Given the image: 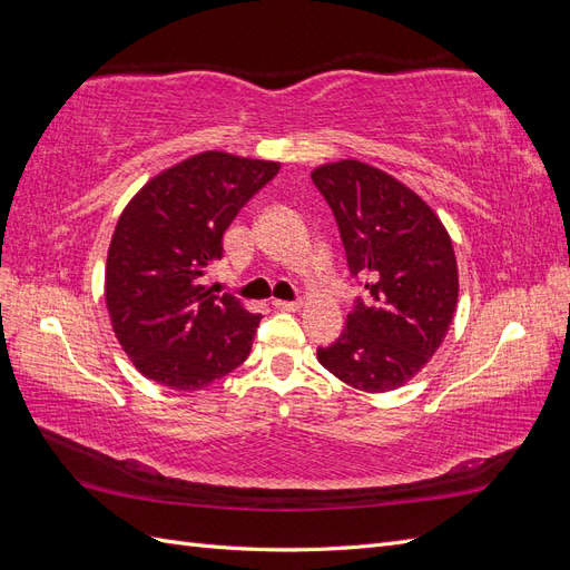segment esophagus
I'll list each match as a JSON object with an SVG mask.
<instances>
[{
    "instance_id": "1",
    "label": "esophagus",
    "mask_w": 570,
    "mask_h": 570,
    "mask_svg": "<svg viewBox=\"0 0 570 570\" xmlns=\"http://www.w3.org/2000/svg\"><path fill=\"white\" fill-rule=\"evenodd\" d=\"M273 306L278 308V312H299L302 302H283V299H275Z\"/></svg>"
}]
</instances>
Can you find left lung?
Segmentation results:
<instances>
[{
	"label": "left lung",
	"instance_id": "8db88e82",
	"mask_svg": "<svg viewBox=\"0 0 570 570\" xmlns=\"http://www.w3.org/2000/svg\"><path fill=\"white\" fill-rule=\"evenodd\" d=\"M312 180L333 209L350 273L368 289L318 361L356 390L402 387L438 352L456 312L450 233L413 189L381 168L344 159L318 166Z\"/></svg>",
	"mask_w": 570,
	"mask_h": 570
}]
</instances>
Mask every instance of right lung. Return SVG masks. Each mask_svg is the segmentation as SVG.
Returning a JSON list of instances; mask_svg holds the SVG:
<instances>
[{
    "mask_svg": "<svg viewBox=\"0 0 570 570\" xmlns=\"http://www.w3.org/2000/svg\"><path fill=\"white\" fill-rule=\"evenodd\" d=\"M281 164L202 151L154 176L120 214L105 299L135 368L170 390L209 387L249 356L262 316L204 285L223 233Z\"/></svg>",
    "mask_w": 570,
    "mask_h": 570,
    "instance_id": "obj_1",
    "label": "right lung"
}]
</instances>
